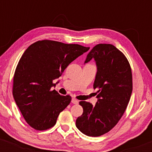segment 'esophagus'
Returning a JSON list of instances; mask_svg holds the SVG:
<instances>
[{
	"label": "esophagus",
	"mask_w": 152,
	"mask_h": 152,
	"mask_svg": "<svg viewBox=\"0 0 152 152\" xmlns=\"http://www.w3.org/2000/svg\"><path fill=\"white\" fill-rule=\"evenodd\" d=\"M71 102L73 103V104H78V101L77 100V99H72V100H71Z\"/></svg>",
	"instance_id": "34e87169"
}]
</instances>
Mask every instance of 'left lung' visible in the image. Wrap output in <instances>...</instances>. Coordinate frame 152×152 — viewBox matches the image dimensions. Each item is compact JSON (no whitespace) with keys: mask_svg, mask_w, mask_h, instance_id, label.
Segmentation results:
<instances>
[{"mask_svg":"<svg viewBox=\"0 0 152 152\" xmlns=\"http://www.w3.org/2000/svg\"><path fill=\"white\" fill-rule=\"evenodd\" d=\"M92 58L97 66L94 88L98 90V101L95 106L79 102L83 111L76 126L88 137H99L112 129L123 116L132 93V74L126 56L111 44L94 46L85 63Z\"/></svg>","mask_w":152,"mask_h":152,"instance_id":"obj_1","label":"left lung"}]
</instances>
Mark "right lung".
I'll list each match as a JSON object with an SVG mask.
<instances>
[{
  "instance_id": "add662e5",
  "label": "right lung",
  "mask_w": 152,
  "mask_h": 152,
  "mask_svg": "<svg viewBox=\"0 0 152 152\" xmlns=\"http://www.w3.org/2000/svg\"><path fill=\"white\" fill-rule=\"evenodd\" d=\"M89 48L43 40L25 50L15 71L13 95L29 126L43 131L56 124L59 114L70 104L71 97L51 90L56 86L53 80L60 77L73 61Z\"/></svg>"
}]
</instances>
